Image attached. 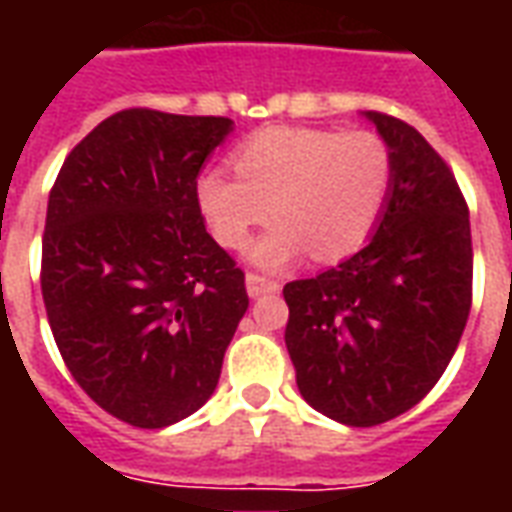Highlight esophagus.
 Wrapping results in <instances>:
<instances>
[{
    "mask_svg": "<svg viewBox=\"0 0 512 512\" xmlns=\"http://www.w3.org/2000/svg\"><path fill=\"white\" fill-rule=\"evenodd\" d=\"M279 282L268 277H260V274H246V293L252 299H260V296H268V293H277Z\"/></svg>",
    "mask_w": 512,
    "mask_h": 512,
    "instance_id": "34e87169",
    "label": "esophagus"
}]
</instances>
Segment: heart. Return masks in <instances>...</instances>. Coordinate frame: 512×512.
Here are the masks:
<instances>
[{
  "instance_id": "heart-1",
  "label": "heart",
  "mask_w": 512,
  "mask_h": 512,
  "mask_svg": "<svg viewBox=\"0 0 512 512\" xmlns=\"http://www.w3.org/2000/svg\"><path fill=\"white\" fill-rule=\"evenodd\" d=\"M233 164L238 175L202 172L197 202L213 238L230 249H241L274 213L249 249L263 268H285L307 252L315 260L356 252L392 186L389 147L373 131L266 128L235 150Z\"/></svg>"
}]
</instances>
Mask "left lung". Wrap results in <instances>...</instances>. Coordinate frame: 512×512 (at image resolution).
Here are the masks:
<instances>
[{
    "instance_id": "1",
    "label": "left lung",
    "mask_w": 512,
    "mask_h": 512,
    "mask_svg": "<svg viewBox=\"0 0 512 512\" xmlns=\"http://www.w3.org/2000/svg\"><path fill=\"white\" fill-rule=\"evenodd\" d=\"M365 117L392 156L373 238L282 290L301 397L351 428L417 406L450 365L472 307V227L450 167L417 128Z\"/></svg>"
}]
</instances>
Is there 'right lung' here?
<instances>
[{
	"instance_id": "obj_1",
	"label": "right lung",
	"mask_w": 512,
	"mask_h": 512,
	"mask_svg": "<svg viewBox=\"0 0 512 512\" xmlns=\"http://www.w3.org/2000/svg\"><path fill=\"white\" fill-rule=\"evenodd\" d=\"M230 117L126 109L65 158L49 194L40 288L65 365L112 417L167 428L205 406L249 307L213 241L197 175Z\"/></svg>"
}]
</instances>
